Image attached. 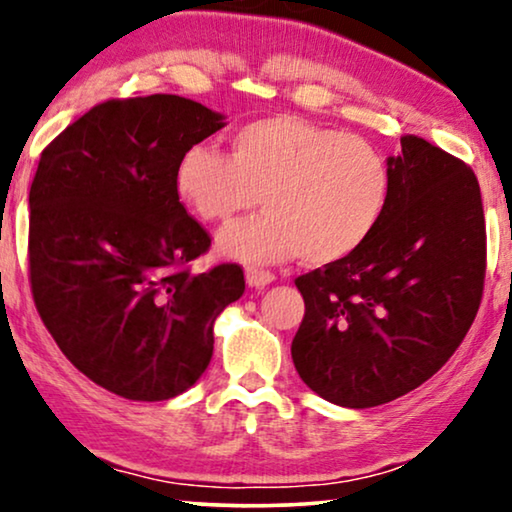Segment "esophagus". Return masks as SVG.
I'll return each mask as SVG.
<instances>
[{
  "label": "esophagus",
  "mask_w": 512,
  "mask_h": 512,
  "mask_svg": "<svg viewBox=\"0 0 512 512\" xmlns=\"http://www.w3.org/2000/svg\"><path fill=\"white\" fill-rule=\"evenodd\" d=\"M247 284L251 286V289H263V286H268L275 282V275L268 270H258V268H247Z\"/></svg>",
  "instance_id": "esophagus-1"
}]
</instances>
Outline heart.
I'll list each match as a JSON object with an SVG mask.
<instances>
[{
  "label": "heart",
  "mask_w": 512,
  "mask_h": 512,
  "mask_svg": "<svg viewBox=\"0 0 512 512\" xmlns=\"http://www.w3.org/2000/svg\"><path fill=\"white\" fill-rule=\"evenodd\" d=\"M174 186L209 223L233 219L261 198L263 214L216 237L223 256L279 263L300 254L310 265H331L356 254L380 226L391 177L366 139L282 114L237 128L228 156L191 146Z\"/></svg>",
  "instance_id": "b5f03b06"
}]
</instances>
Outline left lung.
I'll use <instances>...</instances> for the list:
<instances>
[{"mask_svg": "<svg viewBox=\"0 0 512 512\" xmlns=\"http://www.w3.org/2000/svg\"><path fill=\"white\" fill-rule=\"evenodd\" d=\"M389 202L345 261L296 279L305 317L298 375L326 401L373 408L417 389L457 352L478 314L487 235L473 170L422 137L387 158Z\"/></svg>", "mask_w": 512, "mask_h": 512, "instance_id": "obj_1", "label": "left lung"}]
</instances>
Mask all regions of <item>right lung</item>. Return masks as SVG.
I'll list each match as a JSON object with an SVG mask.
<instances>
[{
  "label": "right lung",
  "instance_id": "add662e5",
  "mask_svg": "<svg viewBox=\"0 0 512 512\" xmlns=\"http://www.w3.org/2000/svg\"><path fill=\"white\" fill-rule=\"evenodd\" d=\"M226 116L179 95L97 104L39 158L30 282L62 354L111 394L167 401L205 373L214 321L244 293L240 265L186 268L209 249L174 186L181 153Z\"/></svg>",
  "mask_w": 512,
  "mask_h": 512
}]
</instances>
